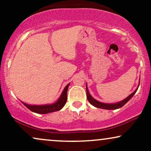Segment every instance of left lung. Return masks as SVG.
<instances>
[{
    "label": "left lung",
    "instance_id": "left-lung-1",
    "mask_svg": "<svg viewBox=\"0 0 151 151\" xmlns=\"http://www.w3.org/2000/svg\"><path fill=\"white\" fill-rule=\"evenodd\" d=\"M138 88H136V90L134 92V93H132L130 95H129V96L127 97V98H125L124 100L120 101V102H116V103L107 104V103H103V102H99V101L95 100V99H94L89 93V91H88V88H87V85H86L87 98H88V100L89 101V102L92 104V105H93L94 107L97 108H100V109H109V110H110V109H119V108H121L123 107V106L128 101L130 100V99L132 98L134 95H135L136 91H137Z\"/></svg>",
    "mask_w": 151,
    "mask_h": 151
}]
</instances>
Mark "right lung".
Wrapping results in <instances>:
<instances>
[{
  "label": "right lung",
  "mask_w": 151,
  "mask_h": 151,
  "mask_svg": "<svg viewBox=\"0 0 151 151\" xmlns=\"http://www.w3.org/2000/svg\"><path fill=\"white\" fill-rule=\"evenodd\" d=\"M70 83H68L62 92L61 96H60L58 100L56 101L55 103L51 104H44V105H30V104H26L22 102V104L27 107L30 111L33 112L37 113V114H48L50 112H54V111H58L61 109L65 105V102L67 101V91Z\"/></svg>",
  "instance_id": "right-lung-1"
}]
</instances>
